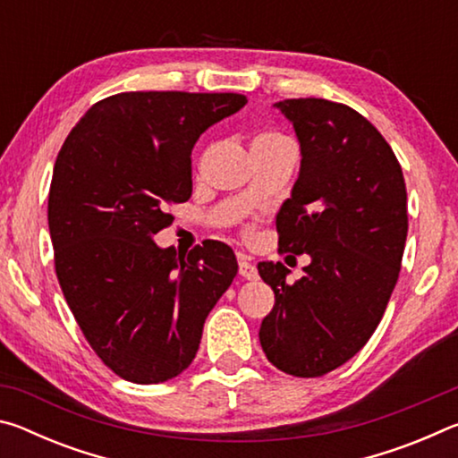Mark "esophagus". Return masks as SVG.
Wrapping results in <instances>:
<instances>
[{"label":"esophagus","instance_id":"obj_1","mask_svg":"<svg viewBox=\"0 0 458 458\" xmlns=\"http://www.w3.org/2000/svg\"><path fill=\"white\" fill-rule=\"evenodd\" d=\"M238 273L242 278H248V281H254V278H259L257 267H254L246 257H238Z\"/></svg>","mask_w":458,"mask_h":458}]
</instances>
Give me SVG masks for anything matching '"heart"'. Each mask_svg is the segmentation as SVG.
<instances>
[{
    "instance_id": "heart-1",
    "label": "heart",
    "mask_w": 458,
    "mask_h": 458,
    "mask_svg": "<svg viewBox=\"0 0 458 458\" xmlns=\"http://www.w3.org/2000/svg\"><path fill=\"white\" fill-rule=\"evenodd\" d=\"M281 141H289L284 135L281 133H275V131H267V133H260L259 137H254L252 147H259V145H270V143H281ZM250 228H246V234H250Z\"/></svg>"
}]
</instances>
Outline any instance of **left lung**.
<instances>
[{"mask_svg": "<svg viewBox=\"0 0 458 458\" xmlns=\"http://www.w3.org/2000/svg\"><path fill=\"white\" fill-rule=\"evenodd\" d=\"M276 106L301 143V174L276 216L278 252L309 254L301 281L259 262L275 291L260 345L284 374L319 377L352 360L382 321L398 283L408 201L392 147L352 106L284 98Z\"/></svg>", "mask_w": 458, "mask_h": 458, "instance_id": "left-lung-1", "label": "left lung"}]
</instances>
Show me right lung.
<instances>
[{"label": "right lung", "instance_id": "1", "mask_svg": "<svg viewBox=\"0 0 458 458\" xmlns=\"http://www.w3.org/2000/svg\"><path fill=\"white\" fill-rule=\"evenodd\" d=\"M246 103L236 92H119L92 105L58 153L48 193L54 268L82 335L127 382L182 374L238 273L220 240L177 254L151 236L191 196L199 135Z\"/></svg>", "mask_w": 458, "mask_h": 458}]
</instances>
